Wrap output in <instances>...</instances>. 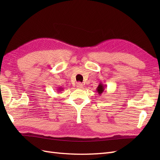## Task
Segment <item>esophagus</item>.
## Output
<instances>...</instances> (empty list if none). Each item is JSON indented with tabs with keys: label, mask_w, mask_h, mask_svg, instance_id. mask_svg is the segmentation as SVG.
<instances>
[{
	"label": "esophagus",
	"mask_w": 160,
	"mask_h": 160,
	"mask_svg": "<svg viewBox=\"0 0 160 160\" xmlns=\"http://www.w3.org/2000/svg\"><path fill=\"white\" fill-rule=\"evenodd\" d=\"M76 87L78 89H82V88H83V84L80 82H78L76 84Z\"/></svg>",
	"instance_id": "esophagus-1"
}]
</instances>
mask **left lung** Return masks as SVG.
Wrapping results in <instances>:
<instances>
[{
  "mask_svg": "<svg viewBox=\"0 0 160 160\" xmlns=\"http://www.w3.org/2000/svg\"><path fill=\"white\" fill-rule=\"evenodd\" d=\"M105 86H106V85H104V84H102L101 82L99 84V85L98 86L97 89H96V91L98 92V93L100 95V96L104 91L105 88H106V87H105Z\"/></svg>",
  "mask_w": 160,
  "mask_h": 160,
  "instance_id": "left-lung-1",
  "label": "left lung"
}]
</instances>
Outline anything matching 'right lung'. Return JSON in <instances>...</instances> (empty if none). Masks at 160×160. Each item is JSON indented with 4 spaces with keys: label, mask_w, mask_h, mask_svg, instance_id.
Wrapping results in <instances>:
<instances>
[{
    "label": "right lung",
    "mask_w": 160,
    "mask_h": 160,
    "mask_svg": "<svg viewBox=\"0 0 160 160\" xmlns=\"http://www.w3.org/2000/svg\"><path fill=\"white\" fill-rule=\"evenodd\" d=\"M62 87H58V91H62Z\"/></svg>",
    "instance_id": "obj_1"
}]
</instances>
